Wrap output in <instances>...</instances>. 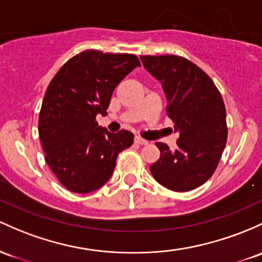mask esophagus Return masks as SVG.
Returning <instances> with one entry per match:
<instances>
[{
  "label": "esophagus",
  "instance_id": "esophagus-1",
  "mask_svg": "<svg viewBox=\"0 0 262 262\" xmlns=\"http://www.w3.org/2000/svg\"><path fill=\"white\" fill-rule=\"evenodd\" d=\"M134 142L137 143V144H140V145H146L148 144V140H145V139H143V138H140V137H136V139H134Z\"/></svg>",
  "mask_w": 262,
  "mask_h": 262
}]
</instances>
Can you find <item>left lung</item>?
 Returning <instances> with one entry per match:
<instances>
[{
  "label": "left lung",
  "instance_id": "1",
  "mask_svg": "<svg viewBox=\"0 0 262 262\" xmlns=\"http://www.w3.org/2000/svg\"><path fill=\"white\" fill-rule=\"evenodd\" d=\"M145 70L162 83L166 116L179 132L177 149L160 150L150 173L173 191H189L211 178L228 139L226 111L219 89L195 63L180 56H140Z\"/></svg>",
  "mask_w": 262,
  "mask_h": 262
}]
</instances>
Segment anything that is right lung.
I'll list each match as a JSON object with an SVG mask.
<instances>
[{
    "instance_id": "1",
    "label": "right lung",
    "mask_w": 262,
    "mask_h": 262,
    "mask_svg": "<svg viewBox=\"0 0 262 262\" xmlns=\"http://www.w3.org/2000/svg\"><path fill=\"white\" fill-rule=\"evenodd\" d=\"M139 66L134 54L87 50L68 59L48 84L39 139L46 163L70 191L87 194L104 185L118 154L133 144V133H109L96 117L107 114L113 91Z\"/></svg>"
}]
</instances>
